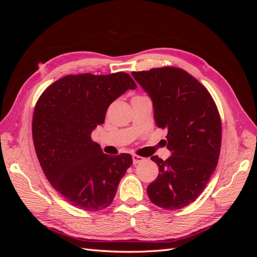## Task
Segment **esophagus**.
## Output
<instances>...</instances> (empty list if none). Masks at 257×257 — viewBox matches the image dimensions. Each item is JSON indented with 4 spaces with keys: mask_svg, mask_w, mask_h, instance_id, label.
<instances>
[{
    "mask_svg": "<svg viewBox=\"0 0 257 257\" xmlns=\"http://www.w3.org/2000/svg\"><path fill=\"white\" fill-rule=\"evenodd\" d=\"M144 161H145V159H144L143 157H139V155H136V154L133 155V163H134V165L138 164V163H141V162H144Z\"/></svg>",
    "mask_w": 257,
    "mask_h": 257,
    "instance_id": "34e87169",
    "label": "esophagus"
}]
</instances>
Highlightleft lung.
<instances>
[{"label": "left lung", "mask_w": 257, "mask_h": 257, "mask_svg": "<svg viewBox=\"0 0 257 257\" xmlns=\"http://www.w3.org/2000/svg\"><path fill=\"white\" fill-rule=\"evenodd\" d=\"M132 75L151 97L155 124L167 131L164 145L172 152L166 161L151 158L159 176L148 185V196L163 209L184 208L204 191L219 161V110L204 85L181 68L165 66Z\"/></svg>", "instance_id": "left-lung-1"}]
</instances>
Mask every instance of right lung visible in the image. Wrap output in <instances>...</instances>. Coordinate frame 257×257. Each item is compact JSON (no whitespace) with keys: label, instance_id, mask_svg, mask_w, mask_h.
Listing matches in <instances>:
<instances>
[{"label":"right lung","instance_id":"right-lung-1","mask_svg":"<svg viewBox=\"0 0 257 257\" xmlns=\"http://www.w3.org/2000/svg\"><path fill=\"white\" fill-rule=\"evenodd\" d=\"M136 88L123 72L67 75L38 98L32 121L37 159L53 189L74 207L85 211L107 208L133 164L131 154L103 153L91 134L104 123L113 100Z\"/></svg>","mask_w":257,"mask_h":257}]
</instances>
